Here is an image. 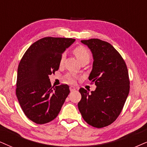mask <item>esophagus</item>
Here are the masks:
<instances>
[{
  "label": "esophagus",
  "instance_id": "1",
  "mask_svg": "<svg viewBox=\"0 0 147 147\" xmlns=\"http://www.w3.org/2000/svg\"><path fill=\"white\" fill-rule=\"evenodd\" d=\"M70 92H73V91L76 90V87H73V86H70Z\"/></svg>",
  "mask_w": 147,
  "mask_h": 147
}]
</instances>
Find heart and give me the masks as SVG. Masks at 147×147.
<instances>
[{
  "label": "heart",
  "mask_w": 147,
  "mask_h": 147,
  "mask_svg": "<svg viewBox=\"0 0 147 147\" xmlns=\"http://www.w3.org/2000/svg\"><path fill=\"white\" fill-rule=\"evenodd\" d=\"M73 53L75 55V56L77 57V59L80 62H83L84 60H90V53L89 50L87 49L85 46L83 45H79L76 47L75 49H73ZM64 59V54H62L61 55L60 60V64L62 65ZM65 79L68 81V82L74 83H75L76 80H77V76L72 73H69L66 75L65 77Z\"/></svg>",
  "instance_id": "heart-1"
}]
</instances>
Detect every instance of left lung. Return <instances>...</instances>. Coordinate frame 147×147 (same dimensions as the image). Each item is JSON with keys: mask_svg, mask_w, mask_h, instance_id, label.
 <instances>
[{"mask_svg": "<svg viewBox=\"0 0 147 147\" xmlns=\"http://www.w3.org/2000/svg\"><path fill=\"white\" fill-rule=\"evenodd\" d=\"M94 57L89 80L97 86L90 94L79 89L78 108L83 119L94 127L113 123L123 109L129 92V79L125 61L110 43L98 38L83 40Z\"/></svg>", "mask_w": 147, "mask_h": 147, "instance_id": "8db88e82", "label": "left lung"}]
</instances>
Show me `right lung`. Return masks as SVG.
Listing matches in <instances>:
<instances>
[{"mask_svg": "<svg viewBox=\"0 0 147 147\" xmlns=\"http://www.w3.org/2000/svg\"><path fill=\"white\" fill-rule=\"evenodd\" d=\"M75 39L44 37L30 45L18 68L16 96L26 116L36 124L58 115L70 93L69 86H51L49 76L59 69L61 55Z\"/></svg>", "mask_w": 147, "mask_h": 147, "instance_id": "right-lung-1", "label": "right lung"}]
</instances>
